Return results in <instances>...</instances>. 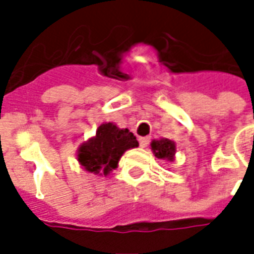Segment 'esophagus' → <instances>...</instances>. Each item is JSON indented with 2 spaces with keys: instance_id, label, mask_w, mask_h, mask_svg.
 Instances as JSON below:
<instances>
[{
  "instance_id": "obj_1",
  "label": "esophagus",
  "mask_w": 254,
  "mask_h": 254,
  "mask_svg": "<svg viewBox=\"0 0 254 254\" xmlns=\"http://www.w3.org/2000/svg\"><path fill=\"white\" fill-rule=\"evenodd\" d=\"M149 141H151V137H148V136H145V137H140L138 138V143H140V147H147L149 144Z\"/></svg>"
}]
</instances>
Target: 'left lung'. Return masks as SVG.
<instances>
[{
	"mask_svg": "<svg viewBox=\"0 0 254 254\" xmlns=\"http://www.w3.org/2000/svg\"><path fill=\"white\" fill-rule=\"evenodd\" d=\"M151 148L154 151L156 158L163 160H169L173 162L174 160V155H176V143L171 141L169 138H160V140H154L151 143Z\"/></svg>",
	"mask_w": 254,
	"mask_h": 254,
	"instance_id": "obj_1",
	"label": "left lung"
}]
</instances>
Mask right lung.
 Returning <instances> with one entry per match:
<instances>
[{"label": "right lung", "instance_id": "add662e5", "mask_svg": "<svg viewBox=\"0 0 254 254\" xmlns=\"http://www.w3.org/2000/svg\"><path fill=\"white\" fill-rule=\"evenodd\" d=\"M136 147H138V141L129 129H121L113 122H106L98 127L94 137L80 145L77 160L88 173L107 176L117 169L124 152Z\"/></svg>", "mask_w": 254, "mask_h": 254}]
</instances>
